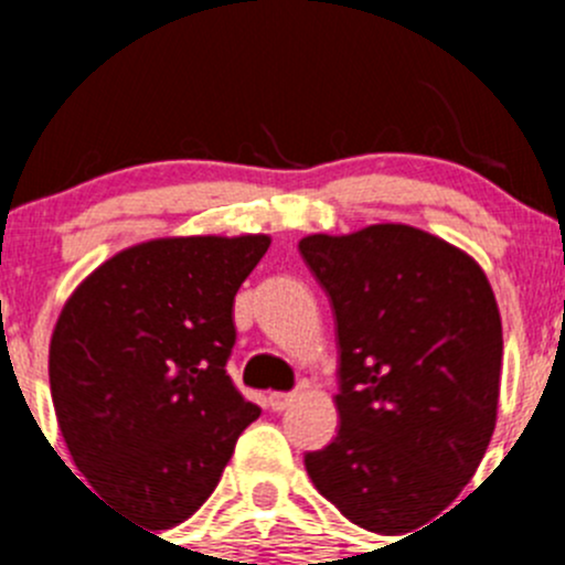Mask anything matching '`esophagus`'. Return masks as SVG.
I'll use <instances>...</instances> for the list:
<instances>
[{
	"label": "esophagus",
	"instance_id": "obj_1",
	"mask_svg": "<svg viewBox=\"0 0 565 565\" xmlns=\"http://www.w3.org/2000/svg\"><path fill=\"white\" fill-rule=\"evenodd\" d=\"M292 402L295 393H270V396H267V407H270L273 413H281V409H287Z\"/></svg>",
	"mask_w": 565,
	"mask_h": 565
}]
</instances>
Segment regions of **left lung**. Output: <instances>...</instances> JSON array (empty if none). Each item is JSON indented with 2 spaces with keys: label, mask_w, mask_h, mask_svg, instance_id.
Listing matches in <instances>:
<instances>
[{
  "label": "left lung",
  "mask_w": 565,
  "mask_h": 565,
  "mask_svg": "<svg viewBox=\"0 0 565 565\" xmlns=\"http://www.w3.org/2000/svg\"><path fill=\"white\" fill-rule=\"evenodd\" d=\"M298 248L333 303L341 352L339 435L306 454V472L358 527L409 533L459 498L492 440L498 300L470 254L407 224Z\"/></svg>",
  "instance_id": "1"
}]
</instances>
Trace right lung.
Listing matches in <instances>:
<instances>
[{"label": "right lung", "instance_id": "add662e5", "mask_svg": "<svg viewBox=\"0 0 565 565\" xmlns=\"http://www.w3.org/2000/svg\"><path fill=\"white\" fill-rule=\"evenodd\" d=\"M267 235L158 237L95 267L49 347L56 424L89 487L147 530L185 522L262 409L226 374Z\"/></svg>", "mask_w": 565, "mask_h": 565}]
</instances>
